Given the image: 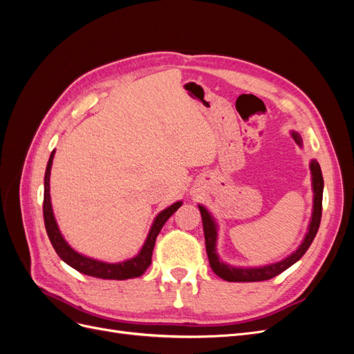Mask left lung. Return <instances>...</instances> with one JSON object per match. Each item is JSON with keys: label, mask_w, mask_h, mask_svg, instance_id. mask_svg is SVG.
I'll use <instances>...</instances> for the list:
<instances>
[{"label": "left lung", "mask_w": 354, "mask_h": 354, "mask_svg": "<svg viewBox=\"0 0 354 354\" xmlns=\"http://www.w3.org/2000/svg\"><path fill=\"white\" fill-rule=\"evenodd\" d=\"M292 137L298 145H301V137L297 133H292ZM310 169H312L313 176V192H315V202H313V216L312 221H310L308 233L301 243V246L292 254L289 255L281 263H276L272 266H264V267H257V269H234L232 266H226L220 263L217 252H216V241H217V230H216V223H214L209 212L199 205V211L202 216V226H203V234H205V248L208 254V260L212 272L216 273L221 279L227 282H260L272 279V277L281 274L285 272L288 267H291L294 263H297L308 250V246L312 245L316 233L320 226V218H322V195H324V177L322 171H320V165L317 160H312L310 164Z\"/></svg>", "instance_id": "obj_1"}]
</instances>
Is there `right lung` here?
<instances>
[{"mask_svg":"<svg viewBox=\"0 0 354 354\" xmlns=\"http://www.w3.org/2000/svg\"><path fill=\"white\" fill-rule=\"evenodd\" d=\"M53 156H55V151L51 152L47 168H46L44 203H42V214H44V224H46L48 239L53 245V248H55V251L57 252V255L63 261L69 264L71 267H73V269L78 270L80 273L94 276V277H100V279L125 281V279H131V277L142 276L146 272L147 267L152 263L153 246H155V241L158 238L160 229H162L165 221L181 207V202H176L169 208L158 214V217L155 218L152 227H151V232H149V234H147V239L143 245L142 251L138 252V255L134 257V259L124 261V263H118V264H109V263H102L97 260L87 259V257L75 252L66 243V241L63 239L62 233L59 232V227L56 224L55 216H53L51 202H50V169H51V164H53Z\"/></svg>","mask_w":354,"mask_h":354,"instance_id":"obj_1","label":"right lung"}]
</instances>
